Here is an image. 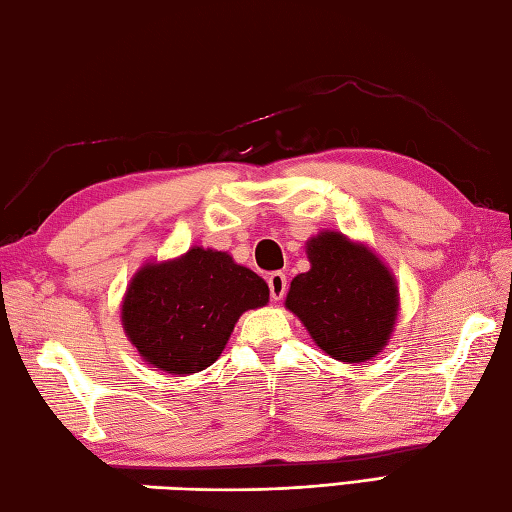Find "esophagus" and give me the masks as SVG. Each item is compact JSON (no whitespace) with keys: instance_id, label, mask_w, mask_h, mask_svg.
<instances>
[{"instance_id":"esophagus-1","label":"esophagus","mask_w":512,"mask_h":512,"mask_svg":"<svg viewBox=\"0 0 512 512\" xmlns=\"http://www.w3.org/2000/svg\"><path fill=\"white\" fill-rule=\"evenodd\" d=\"M267 287H269V296L274 298V301H281L287 292V276L281 272H274L267 276Z\"/></svg>"}]
</instances>
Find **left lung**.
<instances>
[{
  "label": "left lung",
  "instance_id": "left-lung-1",
  "mask_svg": "<svg viewBox=\"0 0 512 512\" xmlns=\"http://www.w3.org/2000/svg\"><path fill=\"white\" fill-rule=\"evenodd\" d=\"M307 256L312 269L292 281L287 310L332 359L370 361L388 343L397 318L399 294L388 267L336 231L312 238Z\"/></svg>",
  "mask_w": 512,
  "mask_h": 512
}]
</instances>
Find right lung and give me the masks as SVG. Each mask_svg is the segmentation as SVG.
Wrapping results in <instances>:
<instances>
[{
    "instance_id": "add662e5",
    "label": "right lung",
    "mask_w": 512,
    "mask_h": 512,
    "mask_svg": "<svg viewBox=\"0 0 512 512\" xmlns=\"http://www.w3.org/2000/svg\"><path fill=\"white\" fill-rule=\"evenodd\" d=\"M269 289L231 256L194 247L133 278L122 303V325L144 361L169 374L209 368L225 350L245 310L265 305Z\"/></svg>"
}]
</instances>
